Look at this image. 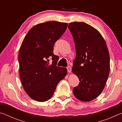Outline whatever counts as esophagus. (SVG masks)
<instances>
[{"label": "esophagus", "instance_id": "obj_1", "mask_svg": "<svg viewBox=\"0 0 122 122\" xmlns=\"http://www.w3.org/2000/svg\"><path fill=\"white\" fill-rule=\"evenodd\" d=\"M67 68V71H68V72L69 73H71V67H70V66H68Z\"/></svg>", "mask_w": 122, "mask_h": 122}]
</instances>
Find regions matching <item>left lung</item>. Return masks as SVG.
I'll use <instances>...</instances> for the list:
<instances>
[{"mask_svg":"<svg viewBox=\"0 0 122 122\" xmlns=\"http://www.w3.org/2000/svg\"><path fill=\"white\" fill-rule=\"evenodd\" d=\"M68 28L76 53L72 72L80 81L73 94L78 100L89 102L100 95L106 86L110 72L108 49L102 35L89 25L73 22Z\"/></svg>","mask_w":122,"mask_h":122,"instance_id":"1","label":"left lung"}]
</instances>
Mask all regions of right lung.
<instances>
[{"instance_id":"obj_1","label":"right lung","mask_w":122,"mask_h":122,"mask_svg":"<svg viewBox=\"0 0 122 122\" xmlns=\"http://www.w3.org/2000/svg\"><path fill=\"white\" fill-rule=\"evenodd\" d=\"M67 26L55 21L37 24L28 32L20 46L18 59L22 85L28 95L38 102L49 100L67 74L66 68L57 67L59 56L53 54L54 45ZM49 58L52 59L51 64Z\"/></svg>"}]
</instances>
